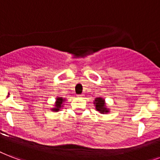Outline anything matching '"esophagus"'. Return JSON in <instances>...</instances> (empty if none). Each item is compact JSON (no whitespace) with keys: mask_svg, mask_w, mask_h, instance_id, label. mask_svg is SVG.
Returning <instances> with one entry per match:
<instances>
[{"mask_svg":"<svg viewBox=\"0 0 160 160\" xmlns=\"http://www.w3.org/2000/svg\"><path fill=\"white\" fill-rule=\"evenodd\" d=\"M78 96H79V97H83L84 95H83V94H80V95H78Z\"/></svg>","mask_w":160,"mask_h":160,"instance_id":"34e87169","label":"esophagus"}]
</instances>
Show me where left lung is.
I'll return each mask as SVG.
<instances>
[{"instance_id": "1", "label": "left lung", "mask_w": 160, "mask_h": 160, "mask_svg": "<svg viewBox=\"0 0 160 160\" xmlns=\"http://www.w3.org/2000/svg\"><path fill=\"white\" fill-rule=\"evenodd\" d=\"M94 104L96 106V111H98L99 112L104 114V113L109 112V110L107 109L106 105H105V100L102 97L96 98L94 101Z\"/></svg>"}]
</instances>
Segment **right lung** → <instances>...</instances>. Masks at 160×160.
<instances>
[{
	"label": "right lung",
	"mask_w": 160,
	"mask_h": 160,
	"mask_svg": "<svg viewBox=\"0 0 160 160\" xmlns=\"http://www.w3.org/2000/svg\"><path fill=\"white\" fill-rule=\"evenodd\" d=\"M64 101L65 100L64 98H62V97H57L56 98L55 105H54V107L52 108V111H53V112H58V111H59L61 107H63V105H64L63 103H64Z\"/></svg>",
	"instance_id": "obj_1"
}]
</instances>
